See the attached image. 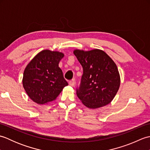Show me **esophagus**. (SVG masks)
Instances as JSON below:
<instances>
[{"label":"esophagus","instance_id":"34e87169","mask_svg":"<svg viewBox=\"0 0 150 150\" xmlns=\"http://www.w3.org/2000/svg\"><path fill=\"white\" fill-rule=\"evenodd\" d=\"M69 84L71 86H72V87L74 86L75 85V79H73V80L70 81L69 82Z\"/></svg>","mask_w":150,"mask_h":150}]
</instances>
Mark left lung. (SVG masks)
Returning a JSON list of instances; mask_svg holds the SVG:
<instances>
[{"label":"left lung","mask_w":150,"mask_h":150,"mask_svg":"<svg viewBox=\"0 0 150 150\" xmlns=\"http://www.w3.org/2000/svg\"><path fill=\"white\" fill-rule=\"evenodd\" d=\"M73 53L83 68L77 95L90 109L106 106L113 100L120 84L116 64L104 51L75 50Z\"/></svg>","instance_id":"1"}]
</instances>
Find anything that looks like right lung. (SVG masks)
Wrapping results in <instances>:
<instances>
[{"instance_id": "add662e5", "label": "right lung", "mask_w": 150, "mask_h": 150, "mask_svg": "<svg viewBox=\"0 0 150 150\" xmlns=\"http://www.w3.org/2000/svg\"><path fill=\"white\" fill-rule=\"evenodd\" d=\"M64 54L44 50L33 57L25 68L22 84L27 95L38 104L55 100L68 84L59 63Z\"/></svg>"}]
</instances>
